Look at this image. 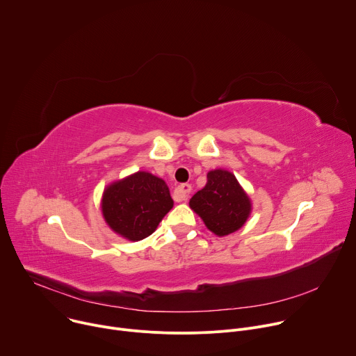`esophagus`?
<instances>
[{
  "instance_id": "esophagus-1",
  "label": "esophagus",
  "mask_w": 356,
  "mask_h": 356,
  "mask_svg": "<svg viewBox=\"0 0 356 356\" xmlns=\"http://www.w3.org/2000/svg\"><path fill=\"white\" fill-rule=\"evenodd\" d=\"M191 193V186L184 183L175 188V197L177 201H186L188 198V194Z\"/></svg>"
}]
</instances>
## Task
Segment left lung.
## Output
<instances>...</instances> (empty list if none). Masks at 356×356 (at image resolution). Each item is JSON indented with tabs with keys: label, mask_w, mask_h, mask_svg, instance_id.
Segmentation results:
<instances>
[{
	"label": "left lung",
	"mask_w": 356,
	"mask_h": 356,
	"mask_svg": "<svg viewBox=\"0 0 356 356\" xmlns=\"http://www.w3.org/2000/svg\"><path fill=\"white\" fill-rule=\"evenodd\" d=\"M188 204L218 236L238 231L252 211L250 198L236 177L224 169L209 172L207 184L191 197Z\"/></svg>",
	"instance_id": "left-lung-1"
}]
</instances>
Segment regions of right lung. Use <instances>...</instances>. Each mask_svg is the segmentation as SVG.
Wrapping results in <instances>:
<instances>
[{
    "mask_svg": "<svg viewBox=\"0 0 356 356\" xmlns=\"http://www.w3.org/2000/svg\"><path fill=\"white\" fill-rule=\"evenodd\" d=\"M173 200L165 180L136 172L106 187L101 211L108 227L128 241H142L154 234L172 210Z\"/></svg>",
    "mask_w": 356,
    "mask_h": 356,
    "instance_id": "add662e5",
    "label": "right lung"
}]
</instances>
